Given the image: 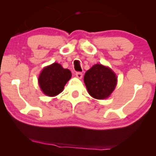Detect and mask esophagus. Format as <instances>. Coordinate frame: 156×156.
<instances>
[{
  "label": "esophagus",
  "mask_w": 156,
  "mask_h": 156,
  "mask_svg": "<svg viewBox=\"0 0 156 156\" xmlns=\"http://www.w3.org/2000/svg\"><path fill=\"white\" fill-rule=\"evenodd\" d=\"M76 76L77 78H82V77H83V74H82V73H80V72H77L76 73Z\"/></svg>",
  "instance_id": "obj_1"
}]
</instances>
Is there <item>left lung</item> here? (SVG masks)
Instances as JSON below:
<instances>
[{"mask_svg":"<svg viewBox=\"0 0 156 156\" xmlns=\"http://www.w3.org/2000/svg\"><path fill=\"white\" fill-rule=\"evenodd\" d=\"M83 80L89 94L92 98L103 100L108 98L114 90L117 78L112 69L97 64L86 72Z\"/></svg>","mask_w":156,"mask_h":156,"instance_id":"1","label":"left lung"}]
</instances>
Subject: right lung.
Masks as SVG:
<instances>
[{
	"label": "right lung",
	"instance_id": "add662e5",
	"mask_svg": "<svg viewBox=\"0 0 156 156\" xmlns=\"http://www.w3.org/2000/svg\"><path fill=\"white\" fill-rule=\"evenodd\" d=\"M71 76L69 69H64L58 63H53L42 69L38 78L39 85L44 94L54 97L63 91Z\"/></svg>",
	"mask_w": 156,
	"mask_h": 156
}]
</instances>
